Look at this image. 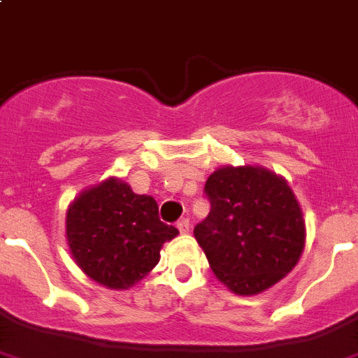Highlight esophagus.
<instances>
[{
  "instance_id": "esophagus-1",
  "label": "esophagus",
  "mask_w": 358,
  "mask_h": 358,
  "mask_svg": "<svg viewBox=\"0 0 358 358\" xmlns=\"http://www.w3.org/2000/svg\"><path fill=\"white\" fill-rule=\"evenodd\" d=\"M176 227H178V231L182 233V235H185V233H189V227H191V225H189L187 218H182V220L176 224Z\"/></svg>"
}]
</instances>
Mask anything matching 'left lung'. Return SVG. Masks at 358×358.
<instances>
[{"mask_svg":"<svg viewBox=\"0 0 358 358\" xmlns=\"http://www.w3.org/2000/svg\"><path fill=\"white\" fill-rule=\"evenodd\" d=\"M211 211L194 227L216 278L236 295H258L296 266L306 222L287 182L264 167L216 169L207 178Z\"/></svg>","mask_w":358,"mask_h":358,"instance_id":"1","label":"left lung"}]
</instances>
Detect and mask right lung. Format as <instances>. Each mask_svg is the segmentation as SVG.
Instances as JSON below:
<instances>
[{
  "mask_svg": "<svg viewBox=\"0 0 358 358\" xmlns=\"http://www.w3.org/2000/svg\"><path fill=\"white\" fill-rule=\"evenodd\" d=\"M67 244L74 262L109 289H129L160 262V249L178 235L158 216L152 196L122 180H103L69 206Z\"/></svg>",
  "mask_w": 358,
  "mask_h": 358,
  "instance_id": "right-lung-1",
  "label": "right lung"
}]
</instances>
